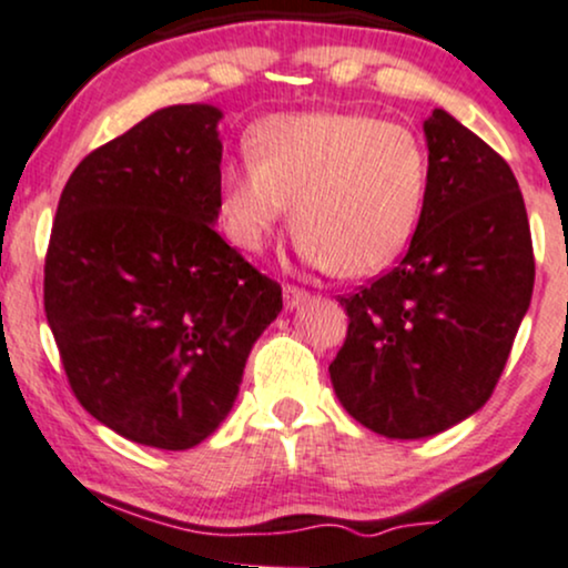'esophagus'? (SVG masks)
<instances>
[{
  "label": "esophagus",
  "mask_w": 568,
  "mask_h": 568,
  "mask_svg": "<svg viewBox=\"0 0 568 568\" xmlns=\"http://www.w3.org/2000/svg\"><path fill=\"white\" fill-rule=\"evenodd\" d=\"M311 295L305 290H300V286H292V284H286L284 286V305L286 308H297L300 303H305V300H308Z\"/></svg>",
  "instance_id": "34e87169"
}]
</instances>
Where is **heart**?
Here are the masks:
<instances>
[{
	"label": "heart",
	"mask_w": 568,
	"mask_h": 568,
	"mask_svg": "<svg viewBox=\"0 0 568 568\" xmlns=\"http://www.w3.org/2000/svg\"><path fill=\"white\" fill-rule=\"evenodd\" d=\"M250 151L220 172V220L242 250H263L290 202L313 268L369 276L409 244L428 189V153L409 126L366 113H278L260 122Z\"/></svg>",
	"instance_id": "b5f03b06"
}]
</instances>
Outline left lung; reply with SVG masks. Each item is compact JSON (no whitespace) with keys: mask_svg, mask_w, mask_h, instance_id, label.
Segmentation results:
<instances>
[{"mask_svg":"<svg viewBox=\"0 0 568 568\" xmlns=\"http://www.w3.org/2000/svg\"><path fill=\"white\" fill-rule=\"evenodd\" d=\"M428 189L396 268L339 297L348 335L329 377L339 404L385 438H428L489 402L535 290L518 180L452 113L423 124Z\"/></svg>","mask_w":568,"mask_h":568,"instance_id":"1","label":"left lung"}]
</instances>
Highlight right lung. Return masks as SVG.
I'll use <instances>...</instances> for the list:
<instances>
[{
  "mask_svg": "<svg viewBox=\"0 0 568 568\" xmlns=\"http://www.w3.org/2000/svg\"><path fill=\"white\" fill-rule=\"evenodd\" d=\"M220 119L170 105L84 156L47 246L44 313L73 396L153 449L217 430L282 311V286L215 231Z\"/></svg>",
  "mask_w": 568,
  "mask_h": 568,
  "instance_id": "obj_1",
  "label": "right lung"
}]
</instances>
